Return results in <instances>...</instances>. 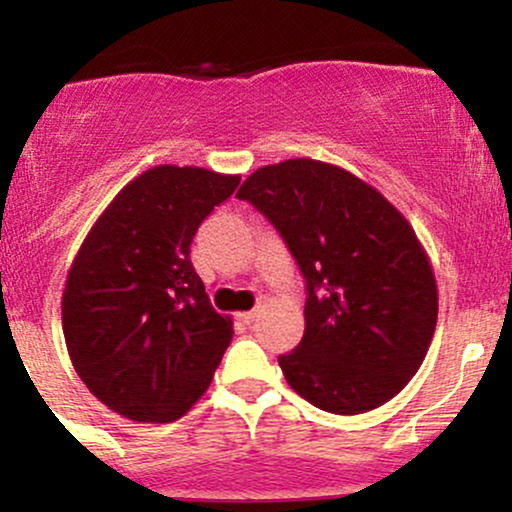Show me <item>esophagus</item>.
I'll return each mask as SVG.
<instances>
[{
	"label": "esophagus",
	"mask_w": 512,
	"mask_h": 512,
	"mask_svg": "<svg viewBox=\"0 0 512 512\" xmlns=\"http://www.w3.org/2000/svg\"><path fill=\"white\" fill-rule=\"evenodd\" d=\"M255 317H257V310H245V313H238V320L245 322V325L255 322Z\"/></svg>",
	"instance_id": "obj_1"
}]
</instances>
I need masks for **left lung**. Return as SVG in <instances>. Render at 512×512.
<instances>
[{
  "mask_svg": "<svg viewBox=\"0 0 512 512\" xmlns=\"http://www.w3.org/2000/svg\"><path fill=\"white\" fill-rule=\"evenodd\" d=\"M238 199L262 211L305 276V332L279 356L305 402L363 414L390 402L424 363L438 286L411 223L373 185L313 158L257 168Z\"/></svg>",
  "mask_w": 512,
  "mask_h": 512,
  "instance_id": "obj_1",
  "label": "left lung"
}]
</instances>
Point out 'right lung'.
Segmentation results:
<instances>
[{
  "label": "right lung",
  "instance_id": "obj_1",
  "mask_svg": "<svg viewBox=\"0 0 512 512\" xmlns=\"http://www.w3.org/2000/svg\"><path fill=\"white\" fill-rule=\"evenodd\" d=\"M240 175L156 166L117 192L76 252L62 330L84 385L132 421L168 424L207 392L233 339L190 262L199 223Z\"/></svg>",
  "mask_w": 512,
  "mask_h": 512
}]
</instances>
